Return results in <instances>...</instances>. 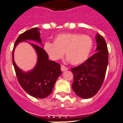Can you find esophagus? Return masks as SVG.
Here are the masks:
<instances>
[{"label":"esophagus","instance_id":"34e87169","mask_svg":"<svg viewBox=\"0 0 123 123\" xmlns=\"http://www.w3.org/2000/svg\"><path fill=\"white\" fill-rule=\"evenodd\" d=\"M61 70L62 71H65L68 70V68L67 67H65V65H62L61 67Z\"/></svg>","mask_w":123,"mask_h":123}]
</instances>
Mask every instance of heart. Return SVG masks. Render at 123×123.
Wrapping results in <instances>:
<instances>
[{
    "label": "heart",
    "instance_id": "b5f03b06",
    "mask_svg": "<svg viewBox=\"0 0 123 123\" xmlns=\"http://www.w3.org/2000/svg\"><path fill=\"white\" fill-rule=\"evenodd\" d=\"M93 41L86 35L64 33L56 35L53 43L46 42L44 48L52 60H58L64 55L72 65H77L87 60L92 48Z\"/></svg>",
    "mask_w": 123,
    "mask_h": 123
}]
</instances>
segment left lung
<instances>
[{"mask_svg": "<svg viewBox=\"0 0 123 123\" xmlns=\"http://www.w3.org/2000/svg\"><path fill=\"white\" fill-rule=\"evenodd\" d=\"M96 52L85 62L71 68L74 92L82 98H89L96 94L103 83L108 64V50L105 40L96 35Z\"/></svg>", "mask_w": 123, "mask_h": 123, "instance_id": "8db88e82", "label": "left lung"}]
</instances>
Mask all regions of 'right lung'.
<instances>
[{
	"instance_id": "1",
	"label": "right lung",
	"mask_w": 123,
	"mask_h": 123,
	"mask_svg": "<svg viewBox=\"0 0 123 123\" xmlns=\"http://www.w3.org/2000/svg\"><path fill=\"white\" fill-rule=\"evenodd\" d=\"M40 35L39 29L37 27L20 34L14 44L12 56L17 78L20 86L30 96L44 98L52 93L57 79L62 73L60 64L49 60V55L43 47L30 43L37 53L38 61L35 68L31 71L25 73L17 66L14 61V49L19 43L34 40L41 44Z\"/></svg>"
}]
</instances>
